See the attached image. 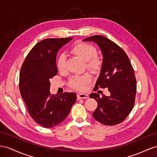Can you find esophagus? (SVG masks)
I'll use <instances>...</instances> for the list:
<instances>
[{
	"label": "esophagus",
	"instance_id": "1",
	"mask_svg": "<svg viewBox=\"0 0 157 157\" xmlns=\"http://www.w3.org/2000/svg\"><path fill=\"white\" fill-rule=\"evenodd\" d=\"M77 97L78 99H88L89 98V95L87 94H78L77 95Z\"/></svg>",
	"mask_w": 157,
	"mask_h": 157
}]
</instances>
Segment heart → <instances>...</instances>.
Masks as SVG:
<instances>
[{
    "label": "heart",
    "instance_id": "1",
    "mask_svg": "<svg viewBox=\"0 0 157 157\" xmlns=\"http://www.w3.org/2000/svg\"><path fill=\"white\" fill-rule=\"evenodd\" d=\"M71 52L77 56L80 59L85 62L86 67L87 70L93 73H98L101 70L102 61L98 56L97 50L91 44L85 42H78L71 48ZM67 56L65 54H61L58 56L56 65L59 71H64L66 67ZM91 81V78L89 74H85L82 76H73L69 81V85L79 91H84L86 89L87 85Z\"/></svg>",
    "mask_w": 157,
    "mask_h": 157
}]
</instances>
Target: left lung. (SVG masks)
<instances>
[{
  "instance_id": "obj_1",
  "label": "left lung",
  "mask_w": 157,
  "mask_h": 157,
  "mask_svg": "<svg viewBox=\"0 0 157 157\" xmlns=\"http://www.w3.org/2000/svg\"><path fill=\"white\" fill-rule=\"evenodd\" d=\"M98 44L103 56L100 74L94 87H107L109 96L91 93L90 98L98 102L92 114L94 118L105 125H115L126 119L134 106L136 79L133 68L127 55L115 43L103 36L95 35L83 40Z\"/></svg>"
}]
</instances>
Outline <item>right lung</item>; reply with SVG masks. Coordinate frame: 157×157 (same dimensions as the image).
I'll list each match as a JSON object with an SVG mask.
<instances>
[{
	"label": "right lung",
	"mask_w": 157,
	"mask_h": 157,
	"mask_svg": "<svg viewBox=\"0 0 157 157\" xmlns=\"http://www.w3.org/2000/svg\"><path fill=\"white\" fill-rule=\"evenodd\" d=\"M73 38H48L37 43L22 66L19 89L31 117L45 128L61 123L76 101L75 93L51 95L50 80L58 74L56 55Z\"/></svg>",
	"instance_id": "right-lung-1"
}]
</instances>
